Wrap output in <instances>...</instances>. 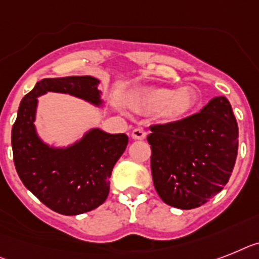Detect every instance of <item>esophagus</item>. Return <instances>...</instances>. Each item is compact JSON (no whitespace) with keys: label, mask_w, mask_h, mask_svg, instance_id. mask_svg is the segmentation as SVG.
I'll return each mask as SVG.
<instances>
[{"label":"esophagus","mask_w":259,"mask_h":259,"mask_svg":"<svg viewBox=\"0 0 259 259\" xmlns=\"http://www.w3.org/2000/svg\"><path fill=\"white\" fill-rule=\"evenodd\" d=\"M131 136L132 139H135V140H144L147 134H145V131L144 130H142V128H135L134 131H132Z\"/></svg>","instance_id":"1"}]
</instances>
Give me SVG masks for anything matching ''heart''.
Here are the masks:
<instances>
[{
    "instance_id": "1",
    "label": "heart",
    "mask_w": 259,
    "mask_h": 259,
    "mask_svg": "<svg viewBox=\"0 0 259 259\" xmlns=\"http://www.w3.org/2000/svg\"><path fill=\"white\" fill-rule=\"evenodd\" d=\"M134 106L145 114L160 115L169 121L180 120L187 116L197 103V96L191 87L177 90L166 87H152L139 91L132 100Z\"/></svg>"
}]
</instances>
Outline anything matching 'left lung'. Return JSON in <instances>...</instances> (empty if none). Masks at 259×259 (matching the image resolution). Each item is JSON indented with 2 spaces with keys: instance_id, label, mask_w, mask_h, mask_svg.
Wrapping results in <instances>:
<instances>
[{
  "instance_id": "left-lung-1",
  "label": "left lung",
  "mask_w": 259,
  "mask_h": 259,
  "mask_svg": "<svg viewBox=\"0 0 259 259\" xmlns=\"http://www.w3.org/2000/svg\"><path fill=\"white\" fill-rule=\"evenodd\" d=\"M153 185L165 204L198 208L221 192L238 152V125L225 96H217L198 114L151 127Z\"/></svg>"
}]
</instances>
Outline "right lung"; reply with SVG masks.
Here are the masks:
<instances>
[{
  "label": "right lung",
  "mask_w": 259,
  "mask_h": 259,
  "mask_svg": "<svg viewBox=\"0 0 259 259\" xmlns=\"http://www.w3.org/2000/svg\"><path fill=\"white\" fill-rule=\"evenodd\" d=\"M99 80L94 76L46 78L19 104L12 128L14 165L23 185L51 210L76 215L98 208L110 192V177L128 144L125 134H107L91 128L67 147H53L35 128L38 96L61 93L102 107Z\"/></svg>",
  "instance_id": "right-lung-1"
}]
</instances>
